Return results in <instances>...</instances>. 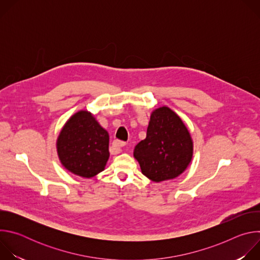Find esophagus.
<instances>
[{
  "label": "esophagus",
  "mask_w": 260,
  "mask_h": 260,
  "mask_svg": "<svg viewBox=\"0 0 260 260\" xmlns=\"http://www.w3.org/2000/svg\"><path fill=\"white\" fill-rule=\"evenodd\" d=\"M126 145V143L125 142H122V141H119V140H116V141H114L113 142V146L114 147H116V148H118V149L120 150L122 147H124Z\"/></svg>",
  "instance_id": "34e87169"
}]
</instances>
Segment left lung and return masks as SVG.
I'll return each mask as SVG.
<instances>
[{"label": "left lung", "instance_id": "obj_1", "mask_svg": "<svg viewBox=\"0 0 260 260\" xmlns=\"http://www.w3.org/2000/svg\"><path fill=\"white\" fill-rule=\"evenodd\" d=\"M193 142L181 118L169 107L151 113L146 139L134 150L143 175L154 182L175 179L191 161Z\"/></svg>", "mask_w": 260, "mask_h": 260}]
</instances>
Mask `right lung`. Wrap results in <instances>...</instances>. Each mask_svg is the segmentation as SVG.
I'll return each mask as SVG.
<instances>
[{"instance_id": "right-lung-1", "label": "right lung", "mask_w": 260, "mask_h": 260, "mask_svg": "<svg viewBox=\"0 0 260 260\" xmlns=\"http://www.w3.org/2000/svg\"><path fill=\"white\" fill-rule=\"evenodd\" d=\"M58 158L69 172L91 178L109 159V134L88 111L81 110L63 125L57 141Z\"/></svg>"}]
</instances>
